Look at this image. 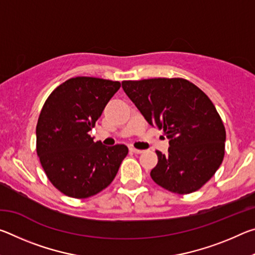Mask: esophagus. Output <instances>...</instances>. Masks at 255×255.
<instances>
[{
    "instance_id": "34e87169",
    "label": "esophagus",
    "mask_w": 255,
    "mask_h": 255,
    "mask_svg": "<svg viewBox=\"0 0 255 255\" xmlns=\"http://www.w3.org/2000/svg\"><path fill=\"white\" fill-rule=\"evenodd\" d=\"M130 152L135 153V154H141V153L144 152V150H141V149H137V148H135V147H130Z\"/></svg>"
}]
</instances>
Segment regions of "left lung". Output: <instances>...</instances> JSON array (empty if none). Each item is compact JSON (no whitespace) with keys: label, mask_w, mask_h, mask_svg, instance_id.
Returning <instances> with one entry per match:
<instances>
[{"label":"left lung","mask_w":255,"mask_h":255,"mask_svg":"<svg viewBox=\"0 0 255 255\" xmlns=\"http://www.w3.org/2000/svg\"><path fill=\"white\" fill-rule=\"evenodd\" d=\"M123 89L150 126L170 139L169 154L159 150L150 171L159 187L188 195L208 182L225 155L226 130L214 103L181 77L123 81Z\"/></svg>","instance_id":"left-lung-1"}]
</instances>
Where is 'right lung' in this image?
<instances>
[{
  "label": "right lung",
  "mask_w": 255,
  "mask_h": 255,
  "mask_svg": "<svg viewBox=\"0 0 255 255\" xmlns=\"http://www.w3.org/2000/svg\"><path fill=\"white\" fill-rule=\"evenodd\" d=\"M120 88V82L72 77L47 98L38 118L37 154L54 187L76 199L97 195L117 175L128 147H108L89 131Z\"/></svg>",
  "instance_id": "add662e5"
}]
</instances>
